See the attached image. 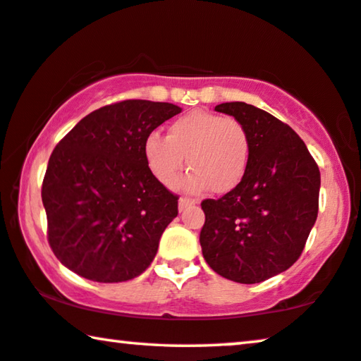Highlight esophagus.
<instances>
[{
	"label": "esophagus",
	"instance_id": "1",
	"mask_svg": "<svg viewBox=\"0 0 361 361\" xmlns=\"http://www.w3.org/2000/svg\"><path fill=\"white\" fill-rule=\"evenodd\" d=\"M195 199H190V197H180V201H178V209H180V212L181 211H185V209H188V207H191V206H195Z\"/></svg>",
	"mask_w": 361,
	"mask_h": 361
}]
</instances>
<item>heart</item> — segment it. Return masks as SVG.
I'll return each instance as SVG.
<instances>
[{"label":"heart","mask_w":361,"mask_h":361,"mask_svg":"<svg viewBox=\"0 0 361 361\" xmlns=\"http://www.w3.org/2000/svg\"><path fill=\"white\" fill-rule=\"evenodd\" d=\"M142 150L150 173L164 186L178 181L186 157L191 169L183 181L186 191L209 188L212 192H228L248 171L251 141L236 118L195 110L171 121L165 139L157 134L147 136Z\"/></svg>","instance_id":"1"}]
</instances>
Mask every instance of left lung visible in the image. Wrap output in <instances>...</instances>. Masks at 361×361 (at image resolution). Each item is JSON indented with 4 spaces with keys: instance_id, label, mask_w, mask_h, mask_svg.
<instances>
[{
    "instance_id": "8db88e82",
    "label": "left lung",
    "mask_w": 361,
    "mask_h": 361,
    "mask_svg": "<svg viewBox=\"0 0 361 361\" xmlns=\"http://www.w3.org/2000/svg\"><path fill=\"white\" fill-rule=\"evenodd\" d=\"M215 110L243 123L251 155L245 178L219 199H204L199 235L212 271L257 283L293 264L318 217L321 175L301 137L271 113L245 102Z\"/></svg>"
}]
</instances>
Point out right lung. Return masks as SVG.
<instances>
[{
	"label": "right lung",
	"instance_id": "1",
	"mask_svg": "<svg viewBox=\"0 0 361 361\" xmlns=\"http://www.w3.org/2000/svg\"><path fill=\"white\" fill-rule=\"evenodd\" d=\"M180 111L166 102L123 100L89 113L56 144L42 202L48 243L69 271L113 283L150 266L178 215V196L154 178L142 147Z\"/></svg>",
	"mask_w": 361,
	"mask_h": 361
}]
</instances>
